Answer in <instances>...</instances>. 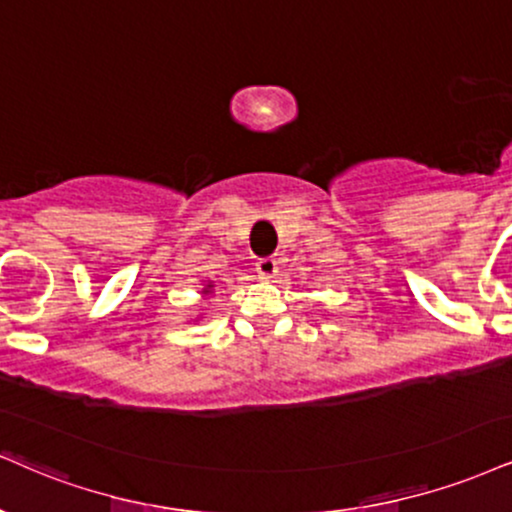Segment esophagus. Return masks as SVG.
I'll use <instances>...</instances> for the list:
<instances>
[{"mask_svg": "<svg viewBox=\"0 0 512 512\" xmlns=\"http://www.w3.org/2000/svg\"><path fill=\"white\" fill-rule=\"evenodd\" d=\"M255 272L260 279H274L276 272H279V264H276L274 257H262V260L255 262Z\"/></svg>", "mask_w": 512, "mask_h": 512, "instance_id": "1", "label": "esophagus"}]
</instances>
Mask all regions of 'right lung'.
<instances>
[{"label": "right lung", "instance_id": "right-lung-1", "mask_svg": "<svg viewBox=\"0 0 512 512\" xmlns=\"http://www.w3.org/2000/svg\"><path fill=\"white\" fill-rule=\"evenodd\" d=\"M212 288H214V283H212V281H209V283H207V286H205V288H202V293H205V295H209V293H212Z\"/></svg>", "mask_w": 512, "mask_h": 512}]
</instances>
